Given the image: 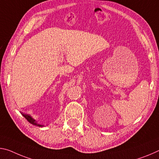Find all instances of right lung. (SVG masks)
<instances>
[{"instance_id":"1","label":"right lung","mask_w":159,"mask_h":159,"mask_svg":"<svg viewBox=\"0 0 159 159\" xmlns=\"http://www.w3.org/2000/svg\"><path fill=\"white\" fill-rule=\"evenodd\" d=\"M21 114H22V115L24 116L26 119H27V120L28 122H30L31 124L34 125L39 126V127H43V125H42L38 124L37 123H36V121L34 119H33L32 117L30 116V115H28V114H25V113H21Z\"/></svg>"}]
</instances>
